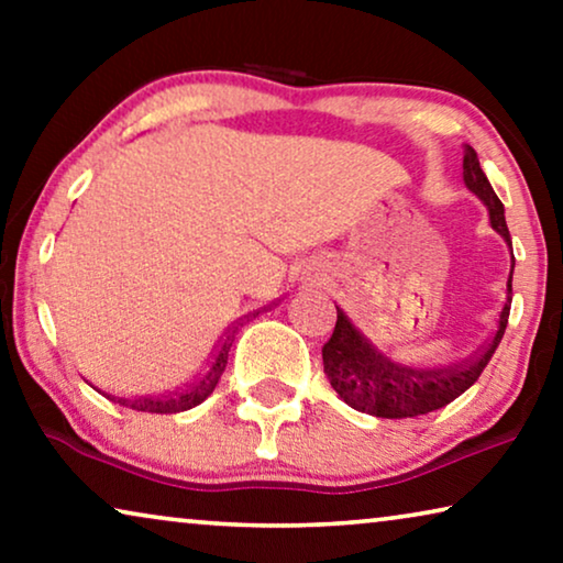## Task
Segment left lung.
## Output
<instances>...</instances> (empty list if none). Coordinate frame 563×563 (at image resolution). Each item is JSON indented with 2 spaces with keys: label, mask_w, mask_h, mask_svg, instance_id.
Segmentation results:
<instances>
[{
  "label": "left lung",
  "mask_w": 563,
  "mask_h": 563,
  "mask_svg": "<svg viewBox=\"0 0 563 563\" xmlns=\"http://www.w3.org/2000/svg\"><path fill=\"white\" fill-rule=\"evenodd\" d=\"M464 181L476 197L487 205L489 222L499 235L510 243V230L505 222V207L492 189V184L484 176L479 158L472 145H464ZM512 302V274L507 279V302L499 312L497 330L482 349H476L472 356L451 366L422 368L412 364H402L399 358L384 356L376 351L343 310H338L335 330L330 341L322 345V366L330 379V387L338 391V397L353 410L376 415V418H418L433 410H441L453 399L464 395L472 384L479 379L484 366L489 364L492 353L497 351L503 341L507 318H510Z\"/></svg>",
  "instance_id": "8db88e82"
}]
</instances>
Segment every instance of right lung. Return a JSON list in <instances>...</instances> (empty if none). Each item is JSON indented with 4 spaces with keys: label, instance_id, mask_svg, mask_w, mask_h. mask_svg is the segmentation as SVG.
<instances>
[{
    "label": "right lung",
    "instance_id": "add662e5",
    "mask_svg": "<svg viewBox=\"0 0 563 563\" xmlns=\"http://www.w3.org/2000/svg\"><path fill=\"white\" fill-rule=\"evenodd\" d=\"M235 335L225 333V338L218 343V349H214L212 358L207 361V366L202 368V374L197 376L195 382H189L184 389H176V391H168V395H161V397H137V399H118L122 407H130V410H137V412H158V415H168V412H184V410H191V407H197L199 402H205L207 397L212 395V389L218 387L222 372H225V364H228V351L230 345H233ZM114 399V397H112Z\"/></svg>",
    "mask_w": 563,
    "mask_h": 563
}]
</instances>
